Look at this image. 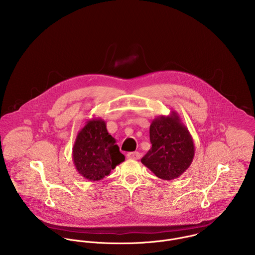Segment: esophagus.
<instances>
[{"label": "esophagus", "mask_w": 255, "mask_h": 255, "mask_svg": "<svg viewBox=\"0 0 255 255\" xmlns=\"http://www.w3.org/2000/svg\"><path fill=\"white\" fill-rule=\"evenodd\" d=\"M128 158H129V159H139L140 158V153L139 152H129V153H128Z\"/></svg>", "instance_id": "34e87169"}]
</instances>
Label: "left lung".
Here are the masks:
<instances>
[{
    "mask_svg": "<svg viewBox=\"0 0 255 255\" xmlns=\"http://www.w3.org/2000/svg\"><path fill=\"white\" fill-rule=\"evenodd\" d=\"M152 147L141 158V163L163 180L180 177L194 159L195 145L187 127L179 114L155 118L149 128Z\"/></svg>",
    "mask_w": 255,
    "mask_h": 255,
    "instance_id": "1",
    "label": "left lung"
}]
</instances>
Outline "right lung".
<instances>
[{
	"label": "right lung",
	"instance_id": "right-lung-1",
	"mask_svg": "<svg viewBox=\"0 0 255 255\" xmlns=\"http://www.w3.org/2000/svg\"><path fill=\"white\" fill-rule=\"evenodd\" d=\"M72 159L82 177L89 181H100L125 161V155L108 132L106 122L93 118L86 122L76 136Z\"/></svg>",
	"mask_w": 255,
	"mask_h": 255
}]
</instances>
